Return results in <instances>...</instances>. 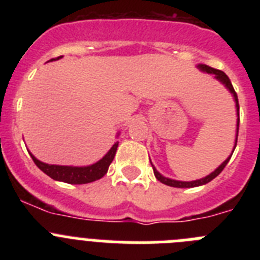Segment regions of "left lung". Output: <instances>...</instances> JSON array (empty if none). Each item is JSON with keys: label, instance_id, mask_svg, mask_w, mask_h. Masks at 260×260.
<instances>
[{"label": "left lung", "instance_id": "1", "mask_svg": "<svg viewBox=\"0 0 260 260\" xmlns=\"http://www.w3.org/2000/svg\"><path fill=\"white\" fill-rule=\"evenodd\" d=\"M198 69H201L202 71H204V73H208V74H213L215 75V78L219 82H221L222 84H224L226 88L229 89V92L233 95L234 98V102H236V108H237V134H236V143H234V148H236V146H237V137H238V126H240V105H238V98H237V93H236V91H234L233 86H232V82L231 79L228 78V75L225 74L224 71L221 70H217V69H213V68H210V66L207 65H203V63H199L198 65ZM234 150L232 151V155H233ZM232 155L229 156L226 160H225L224 162H222L221 165H220L217 169H215V171L212 172L211 174H208V176H206L204 178H201V180H195V181H190V182H186V181H176V180H171V178H167V177H164L162 174L158 173L157 171H156V168L153 167L152 162H151V165H152V169H153V174H155V177L157 178L158 181L161 183H164V185H168V186H172V187H195V186H202V185H206V183H208L210 181H212L215 177L219 176L220 173L222 172V169H224L225 167H226V164L229 162V160H231ZM151 161V160H150Z\"/></svg>", "mask_w": 260, "mask_h": 260}]
</instances>
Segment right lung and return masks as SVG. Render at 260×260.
Listing matches in <instances>:
<instances>
[{
  "mask_svg": "<svg viewBox=\"0 0 260 260\" xmlns=\"http://www.w3.org/2000/svg\"><path fill=\"white\" fill-rule=\"evenodd\" d=\"M58 58H61V57H57L56 59ZM53 59H50V61H53ZM117 147H118V142H116L112 146V148L108 151V153L102 160H99L98 162L88 165V167H68V165L45 164V162L38 160L31 152H29V155H31L34 162L38 165L39 169L44 172L47 176H49L53 180L73 183V185H82V183H89L96 180H100L102 177L107 174L108 168H109L110 162L113 161L114 155H116Z\"/></svg>",
  "mask_w": 260,
  "mask_h": 260,
  "instance_id": "obj_1",
  "label": "right lung"
}]
</instances>
